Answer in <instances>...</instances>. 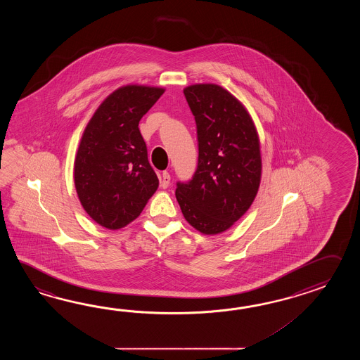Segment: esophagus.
<instances>
[{
  "mask_svg": "<svg viewBox=\"0 0 360 360\" xmlns=\"http://www.w3.org/2000/svg\"><path fill=\"white\" fill-rule=\"evenodd\" d=\"M169 181H171V176H169V172L167 171H163L162 172L161 176V186L163 189H166V188H169Z\"/></svg>",
  "mask_w": 360,
  "mask_h": 360,
  "instance_id": "esophagus-1",
  "label": "esophagus"
}]
</instances>
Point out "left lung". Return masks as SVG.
<instances>
[{"label":"left lung","mask_w":360,"mask_h":360,"mask_svg":"<svg viewBox=\"0 0 360 360\" xmlns=\"http://www.w3.org/2000/svg\"><path fill=\"white\" fill-rule=\"evenodd\" d=\"M197 124L198 165L176 184L185 220L203 234H219L252 205L261 180L260 141L252 118L229 91L214 84L184 90Z\"/></svg>","instance_id":"left-lung-1"}]
</instances>
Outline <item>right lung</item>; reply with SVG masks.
I'll return each mask as SVG.
<instances>
[{"mask_svg": "<svg viewBox=\"0 0 360 360\" xmlns=\"http://www.w3.org/2000/svg\"><path fill=\"white\" fill-rule=\"evenodd\" d=\"M163 92L139 84L120 87L100 104L84 129L75 161V185L84 211L107 229L134 221L158 188L139 122Z\"/></svg>", "mask_w": 360, "mask_h": 360, "instance_id": "right-lung-1", "label": "right lung"}]
</instances>
